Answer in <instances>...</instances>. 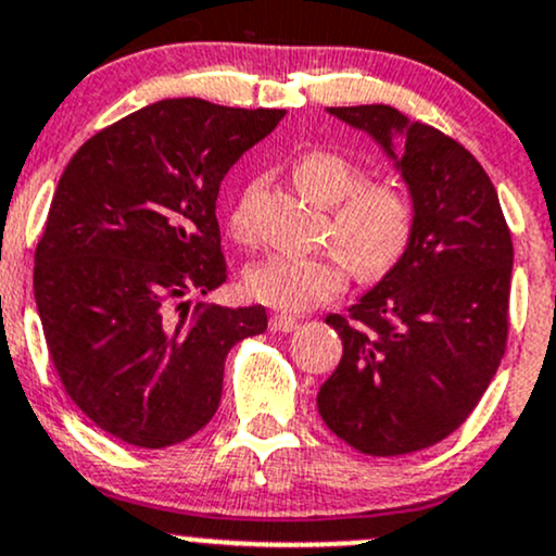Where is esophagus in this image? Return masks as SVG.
Wrapping results in <instances>:
<instances>
[{"label":"esophagus","instance_id":"esophagus-1","mask_svg":"<svg viewBox=\"0 0 556 556\" xmlns=\"http://www.w3.org/2000/svg\"><path fill=\"white\" fill-rule=\"evenodd\" d=\"M298 325H301V321L292 319V316H285V314H274L271 321H268V327H271L274 332H282V334H288V332H292V329H298Z\"/></svg>","mask_w":556,"mask_h":556}]
</instances>
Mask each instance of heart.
<instances>
[{"instance_id": "1", "label": "heart", "mask_w": 556, "mask_h": 556, "mask_svg": "<svg viewBox=\"0 0 556 556\" xmlns=\"http://www.w3.org/2000/svg\"><path fill=\"white\" fill-rule=\"evenodd\" d=\"M306 198L334 205L329 240L344 255H271L248 268L245 288L255 301L285 314H303L345 290L348 264L362 277H380L404 258L417 229V200L399 181H367L362 166L340 152L311 150L292 168ZM231 235H250L248 205L229 218Z\"/></svg>"}]
</instances>
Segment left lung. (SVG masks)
I'll list each match as a JSON object with an SVG mask.
<instances>
[{"label": "left lung", "mask_w": 556, "mask_h": 556, "mask_svg": "<svg viewBox=\"0 0 556 556\" xmlns=\"http://www.w3.org/2000/svg\"><path fill=\"white\" fill-rule=\"evenodd\" d=\"M371 134L417 200L412 245L377 288L327 325L343 358L316 406L369 456L414 454L459 430L491 386L509 338L511 235L496 187L456 139L390 105L329 108ZM404 132L405 150H392Z\"/></svg>", "instance_id": "8db88e82"}]
</instances>
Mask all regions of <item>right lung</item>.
Instances as JSON below:
<instances>
[{"mask_svg":"<svg viewBox=\"0 0 556 556\" xmlns=\"http://www.w3.org/2000/svg\"><path fill=\"white\" fill-rule=\"evenodd\" d=\"M285 110L161 100L87 139L34 255V298L65 393L100 430L166 448L211 422L231 345L266 308L192 306L227 282L216 198Z\"/></svg>","mask_w":556,"mask_h":556,"instance_id":"add662e5","label":"right lung"}]
</instances>
